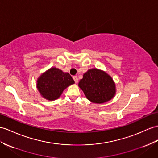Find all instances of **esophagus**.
Here are the masks:
<instances>
[{
  "mask_svg": "<svg viewBox=\"0 0 158 158\" xmlns=\"http://www.w3.org/2000/svg\"><path fill=\"white\" fill-rule=\"evenodd\" d=\"M73 79H74V82H76V83H77L78 82V77H77L76 76H73Z\"/></svg>",
  "mask_w": 158,
  "mask_h": 158,
  "instance_id": "obj_1",
  "label": "esophagus"
}]
</instances>
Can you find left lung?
<instances>
[{
	"instance_id": "1",
	"label": "left lung",
	"mask_w": 158,
	"mask_h": 158,
	"mask_svg": "<svg viewBox=\"0 0 158 158\" xmlns=\"http://www.w3.org/2000/svg\"><path fill=\"white\" fill-rule=\"evenodd\" d=\"M86 98L94 103L110 101L115 94V84L111 77L98 69H92L83 75L78 84Z\"/></svg>"
}]
</instances>
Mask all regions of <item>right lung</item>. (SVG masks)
I'll return each instance as SVG.
<instances>
[{"instance_id":"add662e5","label":"right lung","mask_w":158,"mask_h":158,"mask_svg":"<svg viewBox=\"0 0 158 158\" xmlns=\"http://www.w3.org/2000/svg\"><path fill=\"white\" fill-rule=\"evenodd\" d=\"M74 83V80L68 73L52 68L40 77L37 86L42 97L53 101L58 98L64 90Z\"/></svg>"}]
</instances>
